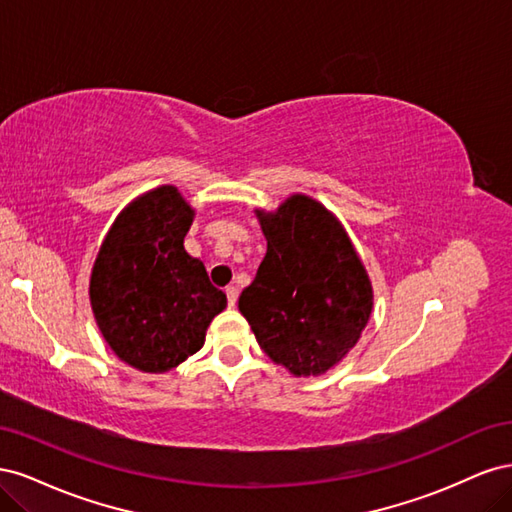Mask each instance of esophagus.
<instances>
[{"mask_svg":"<svg viewBox=\"0 0 512 512\" xmlns=\"http://www.w3.org/2000/svg\"><path fill=\"white\" fill-rule=\"evenodd\" d=\"M226 297H228V305L235 307L237 305V297H239V288L237 286H226Z\"/></svg>","mask_w":512,"mask_h":512,"instance_id":"esophagus-1","label":"esophagus"}]
</instances>
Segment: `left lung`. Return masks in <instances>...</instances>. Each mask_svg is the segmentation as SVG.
Returning a JSON list of instances; mask_svg holds the SVG:
<instances>
[{"label": "left lung", "instance_id": "obj_1", "mask_svg": "<svg viewBox=\"0 0 512 512\" xmlns=\"http://www.w3.org/2000/svg\"><path fill=\"white\" fill-rule=\"evenodd\" d=\"M258 218L267 254L241 292V314L275 363L324 374L359 342L374 305L369 277L344 228L309 196Z\"/></svg>", "mask_w": 512, "mask_h": 512}]
</instances>
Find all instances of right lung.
Wrapping results in <instances>:
<instances>
[{
	"mask_svg": "<svg viewBox=\"0 0 512 512\" xmlns=\"http://www.w3.org/2000/svg\"><path fill=\"white\" fill-rule=\"evenodd\" d=\"M192 220L173 185L147 192L123 209L91 273L89 297L104 339L147 374L203 348L209 322L226 307V294L183 247Z\"/></svg>",
	"mask_w": 512,
	"mask_h": 512,
	"instance_id": "obj_1",
	"label": "right lung"
}]
</instances>
